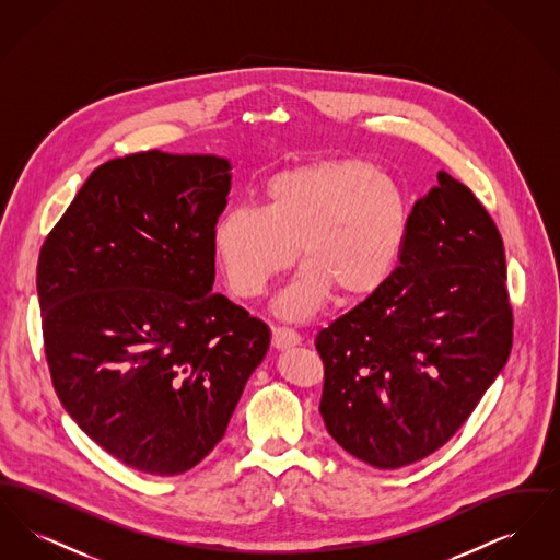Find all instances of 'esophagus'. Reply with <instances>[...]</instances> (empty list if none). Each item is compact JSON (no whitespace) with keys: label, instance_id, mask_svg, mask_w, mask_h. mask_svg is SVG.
<instances>
[{"label":"esophagus","instance_id":"34e87169","mask_svg":"<svg viewBox=\"0 0 560 560\" xmlns=\"http://www.w3.org/2000/svg\"><path fill=\"white\" fill-rule=\"evenodd\" d=\"M295 345H300V336L295 331L288 329V327H275L272 329V347L277 350H285V348H292Z\"/></svg>","mask_w":560,"mask_h":560}]
</instances>
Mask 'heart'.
<instances>
[{
    "mask_svg": "<svg viewBox=\"0 0 560 560\" xmlns=\"http://www.w3.org/2000/svg\"><path fill=\"white\" fill-rule=\"evenodd\" d=\"M260 210L233 208L213 224L215 260L231 292L258 298L300 260L306 265L279 308L290 319L317 313L331 292L370 298L399 267L409 208L399 185L372 161L336 158L270 176Z\"/></svg>",
    "mask_w": 560,
    "mask_h": 560,
    "instance_id": "obj_1",
    "label": "heart"
}]
</instances>
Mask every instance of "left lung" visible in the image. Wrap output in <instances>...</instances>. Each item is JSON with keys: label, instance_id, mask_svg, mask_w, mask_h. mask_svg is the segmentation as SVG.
I'll use <instances>...</instances> for the list:
<instances>
[{"label": "left lung", "instance_id": "1", "mask_svg": "<svg viewBox=\"0 0 560 560\" xmlns=\"http://www.w3.org/2000/svg\"><path fill=\"white\" fill-rule=\"evenodd\" d=\"M436 178L409 213L393 277L315 340L327 432L382 470L443 447L512 348L502 235L470 188Z\"/></svg>", "mask_w": 560, "mask_h": 560}]
</instances>
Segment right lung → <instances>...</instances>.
<instances>
[{"mask_svg":"<svg viewBox=\"0 0 560 560\" xmlns=\"http://www.w3.org/2000/svg\"><path fill=\"white\" fill-rule=\"evenodd\" d=\"M229 170L163 151L107 161L37 260L58 399L105 452L158 477L212 452L270 342L262 320L212 293Z\"/></svg>","mask_w":560,"mask_h":560,"instance_id":"add662e5","label":"right lung"}]
</instances>
